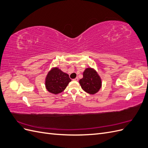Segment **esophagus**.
Instances as JSON below:
<instances>
[{
  "label": "esophagus",
  "mask_w": 148,
  "mask_h": 148,
  "mask_svg": "<svg viewBox=\"0 0 148 148\" xmlns=\"http://www.w3.org/2000/svg\"><path fill=\"white\" fill-rule=\"evenodd\" d=\"M78 78H75V79H73V80L74 81H76V82H78Z\"/></svg>",
  "instance_id": "1"
}]
</instances>
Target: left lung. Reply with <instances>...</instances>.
<instances>
[{
    "mask_svg": "<svg viewBox=\"0 0 148 148\" xmlns=\"http://www.w3.org/2000/svg\"><path fill=\"white\" fill-rule=\"evenodd\" d=\"M79 83L86 92L94 95L99 91L102 86L101 78L97 71L92 68H87L83 72V77Z\"/></svg>",
    "mask_w": 148,
    "mask_h": 148,
    "instance_id": "obj_1",
    "label": "left lung"
}]
</instances>
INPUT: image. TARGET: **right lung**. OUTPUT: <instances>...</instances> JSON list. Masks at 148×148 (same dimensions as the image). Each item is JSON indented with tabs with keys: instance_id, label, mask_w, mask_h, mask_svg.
Here are the masks:
<instances>
[{
	"instance_id": "right-lung-1",
	"label": "right lung",
	"mask_w": 148,
	"mask_h": 148,
	"mask_svg": "<svg viewBox=\"0 0 148 148\" xmlns=\"http://www.w3.org/2000/svg\"><path fill=\"white\" fill-rule=\"evenodd\" d=\"M71 81L68 74L55 67L48 72L45 79V85L49 92L57 95L63 91Z\"/></svg>"
}]
</instances>
